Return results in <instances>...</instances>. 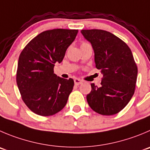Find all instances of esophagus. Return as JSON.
<instances>
[{
    "label": "esophagus",
    "instance_id": "34e87169",
    "mask_svg": "<svg viewBox=\"0 0 150 150\" xmlns=\"http://www.w3.org/2000/svg\"><path fill=\"white\" fill-rule=\"evenodd\" d=\"M82 80H80L79 79H74V84L76 85H79L80 84H82Z\"/></svg>",
    "mask_w": 150,
    "mask_h": 150
}]
</instances>
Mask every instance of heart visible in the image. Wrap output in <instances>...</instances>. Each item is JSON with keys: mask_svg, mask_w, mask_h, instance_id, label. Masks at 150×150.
<instances>
[{"mask_svg": "<svg viewBox=\"0 0 150 150\" xmlns=\"http://www.w3.org/2000/svg\"><path fill=\"white\" fill-rule=\"evenodd\" d=\"M86 44H88V43H86V42H82V45H81V46H83V45H86Z\"/></svg>", "mask_w": 150, "mask_h": 150, "instance_id": "heart-1", "label": "heart"}]
</instances>
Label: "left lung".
<instances>
[{
  "mask_svg": "<svg viewBox=\"0 0 150 150\" xmlns=\"http://www.w3.org/2000/svg\"><path fill=\"white\" fill-rule=\"evenodd\" d=\"M81 33L92 45L96 67L103 74L100 87L91 84L88 105L101 115H115L125 108L135 92L138 68L132 51L109 31L85 29Z\"/></svg>",
  "mask_w": 150,
  "mask_h": 150,
  "instance_id": "1",
  "label": "left lung"
}]
</instances>
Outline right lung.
Returning <instances> with one entry per match:
<instances>
[{"label": "right lung", "instance_id": "right-lung-1", "mask_svg": "<svg viewBox=\"0 0 150 150\" xmlns=\"http://www.w3.org/2000/svg\"><path fill=\"white\" fill-rule=\"evenodd\" d=\"M76 29L42 31L21 51L16 80L23 101L35 113L49 116L63 109L74 85V79H63L54 73L65 51L74 42Z\"/></svg>", "mask_w": 150, "mask_h": 150}]
</instances>
